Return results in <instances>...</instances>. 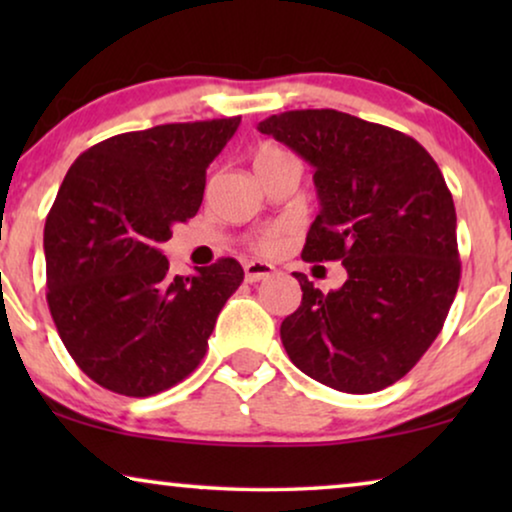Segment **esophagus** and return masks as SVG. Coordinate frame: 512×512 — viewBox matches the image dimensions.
<instances>
[{"label": "esophagus", "instance_id": "1", "mask_svg": "<svg viewBox=\"0 0 512 512\" xmlns=\"http://www.w3.org/2000/svg\"><path fill=\"white\" fill-rule=\"evenodd\" d=\"M272 272H275V265L265 263V261H249L247 265H244V277H247V282H251V284L272 277Z\"/></svg>", "mask_w": 512, "mask_h": 512}]
</instances>
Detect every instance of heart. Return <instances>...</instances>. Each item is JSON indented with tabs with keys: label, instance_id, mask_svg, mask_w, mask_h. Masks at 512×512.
<instances>
[{
	"label": "heart",
	"instance_id": "obj_1",
	"mask_svg": "<svg viewBox=\"0 0 512 512\" xmlns=\"http://www.w3.org/2000/svg\"><path fill=\"white\" fill-rule=\"evenodd\" d=\"M293 163V158L284 149H279L275 144H263L254 156V170H263V167ZM284 247V230H270V233L261 235L256 240V249L261 254H277Z\"/></svg>",
	"mask_w": 512,
	"mask_h": 512
}]
</instances>
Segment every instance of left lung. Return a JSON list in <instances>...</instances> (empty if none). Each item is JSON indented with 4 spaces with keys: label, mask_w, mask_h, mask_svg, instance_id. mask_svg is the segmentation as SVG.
I'll return each mask as SVG.
<instances>
[{
    "label": "left lung",
    "mask_w": 512,
    "mask_h": 512,
    "mask_svg": "<svg viewBox=\"0 0 512 512\" xmlns=\"http://www.w3.org/2000/svg\"><path fill=\"white\" fill-rule=\"evenodd\" d=\"M314 167L319 214L305 261H342L347 282L321 293L293 272L303 300L282 321L289 359L326 387L373 394L422 359L459 289L457 212L436 160L403 132L335 109L258 123Z\"/></svg>",
    "instance_id": "1"
}]
</instances>
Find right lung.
I'll return each instance as SVG.
<instances>
[{
  "instance_id": "1",
  "label": "right lung",
  "mask_w": 512,
  "mask_h": 512,
  "mask_svg": "<svg viewBox=\"0 0 512 512\" xmlns=\"http://www.w3.org/2000/svg\"><path fill=\"white\" fill-rule=\"evenodd\" d=\"M240 116L123 132L83 151L46 216V300L83 373L123 396H153L198 368L235 258L172 277L160 244L198 214L207 167Z\"/></svg>"
}]
</instances>
